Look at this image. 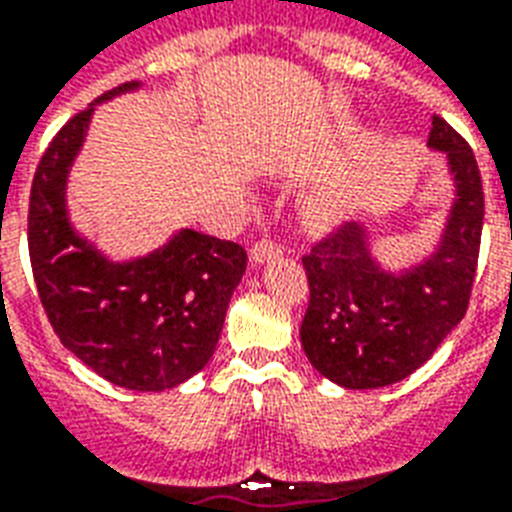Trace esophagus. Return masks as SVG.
<instances>
[{
    "mask_svg": "<svg viewBox=\"0 0 512 512\" xmlns=\"http://www.w3.org/2000/svg\"><path fill=\"white\" fill-rule=\"evenodd\" d=\"M279 255H282V247H279V244H273V241L263 239L249 249V263L263 265L265 260H271V257H279Z\"/></svg>",
    "mask_w": 512,
    "mask_h": 512,
    "instance_id": "esophagus-1",
    "label": "esophagus"
}]
</instances>
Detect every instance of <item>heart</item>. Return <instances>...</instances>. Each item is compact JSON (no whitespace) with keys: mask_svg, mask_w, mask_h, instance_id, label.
Listing matches in <instances>:
<instances>
[{"mask_svg":"<svg viewBox=\"0 0 512 512\" xmlns=\"http://www.w3.org/2000/svg\"><path fill=\"white\" fill-rule=\"evenodd\" d=\"M338 201H333V198H327V195H322V198H314L311 204L306 206V217L308 222H314V225H330V222L338 217Z\"/></svg>","mask_w":512,"mask_h":512,"instance_id":"obj_1","label":"heart"}]
</instances>
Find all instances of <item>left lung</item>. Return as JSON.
<instances>
[{
	"instance_id": "1",
	"label": "left lung",
	"mask_w": 512,
	"mask_h": 512,
	"mask_svg": "<svg viewBox=\"0 0 512 512\" xmlns=\"http://www.w3.org/2000/svg\"><path fill=\"white\" fill-rule=\"evenodd\" d=\"M427 147L443 155L451 182V204L427 255L392 271L373 249L370 222L357 220L303 257L311 298L300 346L343 389H378L411 376L467 311L483 228L481 171L443 117H432Z\"/></svg>"
}]
</instances>
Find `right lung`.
Segmentation results:
<instances>
[{
	"instance_id": "add662e5",
	"label": "right lung",
	"mask_w": 512,
	"mask_h": 512,
	"mask_svg": "<svg viewBox=\"0 0 512 512\" xmlns=\"http://www.w3.org/2000/svg\"><path fill=\"white\" fill-rule=\"evenodd\" d=\"M139 88L126 83L99 96L50 142L31 185L29 255L39 300L66 349L109 384L163 392L212 360L247 252L179 228L147 255L115 260L74 228L66 187L93 112Z\"/></svg>"
}]
</instances>
